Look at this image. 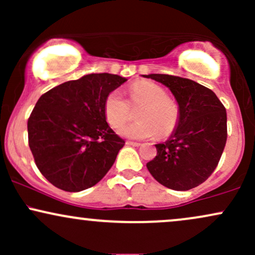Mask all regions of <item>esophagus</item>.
<instances>
[{"label":"esophagus","instance_id":"34e87169","mask_svg":"<svg viewBox=\"0 0 255 255\" xmlns=\"http://www.w3.org/2000/svg\"><path fill=\"white\" fill-rule=\"evenodd\" d=\"M126 144L130 145V146H136V147L137 146H140V142H136V141H127Z\"/></svg>","mask_w":255,"mask_h":255}]
</instances>
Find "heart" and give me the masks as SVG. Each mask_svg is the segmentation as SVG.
<instances>
[{"label":"heart","instance_id":"obj_1","mask_svg":"<svg viewBox=\"0 0 255 255\" xmlns=\"http://www.w3.org/2000/svg\"><path fill=\"white\" fill-rule=\"evenodd\" d=\"M128 96L127 102L118 91H113L104 101L105 120L114 128L129 119V105L141 107L136 113L137 122L121 127L119 134L130 139H148L156 134L165 137L174 131L178 122V108L166 97L162 86L147 80L136 81L128 89Z\"/></svg>","mask_w":255,"mask_h":255}]
</instances>
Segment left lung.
Wrapping results in <instances>:
<instances>
[{
    "label": "left lung",
    "mask_w": 255,
    "mask_h": 255,
    "mask_svg": "<svg viewBox=\"0 0 255 255\" xmlns=\"http://www.w3.org/2000/svg\"><path fill=\"white\" fill-rule=\"evenodd\" d=\"M165 85L178 104V122L171 136L157 144L148 162L150 174L174 191H188L207 180L227 142V111L215 92L203 85L168 74H148Z\"/></svg>",
    "instance_id": "obj_1"
}]
</instances>
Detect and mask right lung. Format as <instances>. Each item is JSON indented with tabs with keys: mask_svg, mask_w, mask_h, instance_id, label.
Here are the masks:
<instances>
[{
	"mask_svg": "<svg viewBox=\"0 0 255 255\" xmlns=\"http://www.w3.org/2000/svg\"><path fill=\"white\" fill-rule=\"evenodd\" d=\"M127 79L87 74L54 87L38 99L27 121L28 145L37 168L66 192L95 186L115 162L125 140L104 116V101Z\"/></svg>",
	"mask_w": 255,
	"mask_h": 255,
	"instance_id": "add662e5",
	"label": "right lung"
}]
</instances>
